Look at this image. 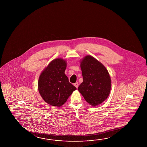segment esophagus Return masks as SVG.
I'll return each instance as SVG.
<instances>
[{"label":"esophagus","instance_id":"esophagus-1","mask_svg":"<svg viewBox=\"0 0 147 147\" xmlns=\"http://www.w3.org/2000/svg\"><path fill=\"white\" fill-rule=\"evenodd\" d=\"M74 85L75 87H76V88L77 89V88H78V82H76V83H75Z\"/></svg>","mask_w":147,"mask_h":147}]
</instances>
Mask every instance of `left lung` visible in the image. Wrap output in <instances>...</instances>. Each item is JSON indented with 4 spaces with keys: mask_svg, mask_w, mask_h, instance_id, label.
Returning <instances> with one entry per match:
<instances>
[{
    "mask_svg": "<svg viewBox=\"0 0 147 147\" xmlns=\"http://www.w3.org/2000/svg\"><path fill=\"white\" fill-rule=\"evenodd\" d=\"M84 81L78 88L86 101L92 106L101 104L109 96L111 81L108 70L91 56L84 57L80 64Z\"/></svg>",
    "mask_w": 147,
    "mask_h": 147,
    "instance_id": "left-lung-1",
    "label": "left lung"
}]
</instances>
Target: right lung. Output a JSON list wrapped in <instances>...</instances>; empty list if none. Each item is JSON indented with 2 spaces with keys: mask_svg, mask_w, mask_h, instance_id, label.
<instances>
[{
  "mask_svg": "<svg viewBox=\"0 0 147 147\" xmlns=\"http://www.w3.org/2000/svg\"><path fill=\"white\" fill-rule=\"evenodd\" d=\"M66 66L65 60L55 59L49 63L39 78V92L43 100L52 106H62L76 89L65 74Z\"/></svg>",
  "mask_w": 147,
  "mask_h": 147,
  "instance_id": "obj_1",
  "label": "right lung"
}]
</instances>
